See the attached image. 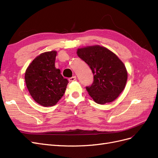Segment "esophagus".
Segmentation results:
<instances>
[{
  "label": "esophagus",
  "instance_id": "obj_1",
  "mask_svg": "<svg viewBox=\"0 0 158 158\" xmlns=\"http://www.w3.org/2000/svg\"><path fill=\"white\" fill-rule=\"evenodd\" d=\"M75 80H76V76H73L72 77L69 78V81H70V82H72V81H74Z\"/></svg>",
  "mask_w": 158,
  "mask_h": 158
}]
</instances>
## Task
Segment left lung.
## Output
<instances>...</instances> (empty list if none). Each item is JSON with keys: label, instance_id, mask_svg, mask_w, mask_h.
<instances>
[{"label": "left lung", "instance_id": "obj_1", "mask_svg": "<svg viewBox=\"0 0 158 158\" xmlns=\"http://www.w3.org/2000/svg\"><path fill=\"white\" fill-rule=\"evenodd\" d=\"M77 54L89 65L94 75L93 83L86 87L90 97L100 104L115 100L127 81L125 65L118 56L100 45L78 48Z\"/></svg>", "mask_w": 158, "mask_h": 158}]
</instances>
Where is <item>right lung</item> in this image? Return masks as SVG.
Instances as JSON below:
<instances>
[{"instance_id":"right-lung-1","label":"right lung","mask_w":158,"mask_h":158,"mask_svg":"<svg viewBox=\"0 0 158 158\" xmlns=\"http://www.w3.org/2000/svg\"><path fill=\"white\" fill-rule=\"evenodd\" d=\"M57 52L40 54L29 65L25 81L33 100L44 107L53 106L62 97L68 83L60 69L55 67Z\"/></svg>"}]
</instances>
